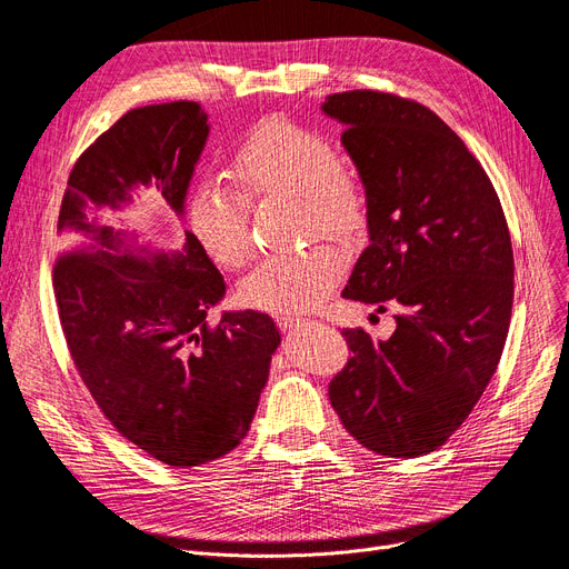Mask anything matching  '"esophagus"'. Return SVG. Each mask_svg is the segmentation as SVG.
<instances>
[{"label":"esophagus","instance_id":"34e87169","mask_svg":"<svg viewBox=\"0 0 569 569\" xmlns=\"http://www.w3.org/2000/svg\"><path fill=\"white\" fill-rule=\"evenodd\" d=\"M302 323H305V321H302V319H298V317H277V326H279L281 330H286V332L300 328Z\"/></svg>","mask_w":569,"mask_h":569}]
</instances>
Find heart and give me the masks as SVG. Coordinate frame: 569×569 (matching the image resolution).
<instances>
[{
	"label": "heart",
	"mask_w": 569,
	"mask_h": 569,
	"mask_svg": "<svg viewBox=\"0 0 569 569\" xmlns=\"http://www.w3.org/2000/svg\"><path fill=\"white\" fill-rule=\"evenodd\" d=\"M236 189L203 182L187 206L189 229L224 269H241L256 252L248 201H283L298 210L305 239L338 246L361 241L370 224V192L359 166L338 154L335 142L286 117H269L231 152ZM342 273V260L328 248L267 260L243 281L241 300L260 311L302 313L319 307Z\"/></svg>",
	"instance_id": "b5f03b06"
}]
</instances>
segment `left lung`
Instances as JSON below:
<instances>
[{
	"label": "left lung",
	"mask_w": 569,
	"mask_h": 569,
	"mask_svg": "<svg viewBox=\"0 0 569 569\" xmlns=\"http://www.w3.org/2000/svg\"><path fill=\"white\" fill-rule=\"evenodd\" d=\"M323 112L370 192V246L342 298L396 307L375 342L345 328L351 349L328 396L345 429L372 452H433L471 415L507 342L513 248L480 161L425 104L382 91L332 93Z\"/></svg>",
	"instance_id": "left-lung-1"
}]
</instances>
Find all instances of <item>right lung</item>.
I'll return each mask as SVG.
<instances>
[{
	"label": "right lung",
	"instance_id": "1",
	"mask_svg": "<svg viewBox=\"0 0 569 569\" xmlns=\"http://www.w3.org/2000/svg\"><path fill=\"white\" fill-rule=\"evenodd\" d=\"M206 136L208 114L192 100L126 112L72 168L53 262L60 328L81 382L126 440L180 469L241 443L279 328L260 311L208 321L224 279L192 231L180 252L136 256L119 250L110 227L89 222L83 203L117 206L126 189L154 182L182 213Z\"/></svg>",
	"mask_w": 569,
	"mask_h": 569
}]
</instances>
